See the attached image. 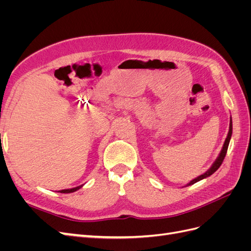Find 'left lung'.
Instances as JSON below:
<instances>
[{
    "mask_svg": "<svg viewBox=\"0 0 251 251\" xmlns=\"http://www.w3.org/2000/svg\"><path fill=\"white\" fill-rule=\"evenodd\" d=\"M231 135H232V120H231V116H230L229 131H228V134H227V137H226L225 142H224V144H223V148H222L221 151H220V154H219L218 158L216 159L215 162L212 163V165L210 166V168H209L206 172H205V173L202 174V175H200L199 177H197V178H195L194 180H192V181L189 182V183H187L185 186L192 185V184L196 183V182H198V181H200V180H202V179H205V178L209 177L210 175L214 174V173L220 168V166H221V164H222V162H223V160H224V158H225V156H226L227 149H228V146H229V141H230V138H231Z\"/></svg>",
    "mask_w": 251,
    "mask_h": 251,
    "instance_id": "obj_1",
    "label": "left lung"
}]
</instances>
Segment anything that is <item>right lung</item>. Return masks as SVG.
Here are the masks:
<instances>
[{
  "label": "right lung",
  "instance_id": "1",
  "mask_svg": "<svg viewBox=\"0 0 251 251\" xmlns=\"http://www.w3.org/2000/svg\"><path fill=\"white\" fill-rule=\"evenodd\" d=\"M81 186H82V185H79V186H76V187H73V188H70V189H62V191H59V193H63V194H69V193L76 192V191H78V189H79Z\"/></svg>",
  "mask_w": 251,
  "mask_h": 251
}]
</instances>
